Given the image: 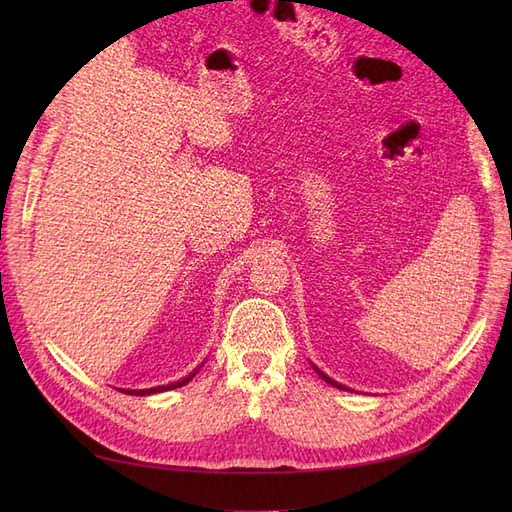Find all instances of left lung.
Instances as JSON below:
<instances>
[{
  "instance_id": "1",
  "label": "left lung",
  "mask_w": 512,
  "mask_h": 512,
  "mask_svg": "<svg viewBox=\"0 0 512 512\" xmlns=\"http://www.w3.org/2000/svg\"><path fill=\"white\" fill-rule=\"evenodd\" d=\"M318 371V376L324 380V382H329L331 386H337V389H346V386H342V384H339V382H335V380H331L327 374H322V371L320 369H316Z\"/></svg>"
}]
</instances>
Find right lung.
I'll list each match as a JSON object with an SVG mask.
<instances>
[{
	"instance_id": "1",
	"label": "right lung",
	"mask_w": 512,
	"mask_h": 512,
	"mask_svg": "<svg viewBox=\"0 0 512 512\" xmlns=\"http://www.w3.org/2000/svg\"><path fill=\"white\" fill-rule=\"evenodd\" d=\"M194 376H196V371H194V374H190L188 378H183V380L173 382V384H166V386H153V389H145V391H121V393H128V395H153V393H162V391H170V389H179V386L188 384Z\"/></svg>"
}]
</instances>
